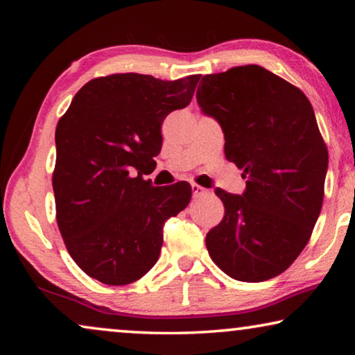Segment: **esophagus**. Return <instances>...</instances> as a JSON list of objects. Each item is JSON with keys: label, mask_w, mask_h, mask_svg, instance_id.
<instances>
[{"label": "esophagus", "mask_w": 355, "mask_h": 355, "mask_svg": "<svg viewBox=\"0 0 355 355\" xmlns=\"http://www.w3.org/2000/svg\"><path fill=\"white\" fill-rule=\"evenodd\" d=\"M191 189H192V196H194V199H199V197L208 194V189L202 188V186H199V184H192Z\"/></svg>", "instance_id": "34e87169"}]
</instances>
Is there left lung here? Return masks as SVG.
<instances>
[{
  "label": "left lung",
  "instance_id": "1",
  "mask_svg": "<svg viewBox=\"0 0 355 355\" xmlns=\"http://www.w3.org/2000/svg\"><path fill=\"white\" fill-rule=\"evenodd\" d=\"M197 103L224 131L225 158L248 178L241 196L218 188L224 219L207 233L232 279L263 282L290 268L321 213L329 155L304 92L260 65L205 75Z\"/></svg>",
  "mask_w": 355,
  "mask_h": 355
}]
</instances>
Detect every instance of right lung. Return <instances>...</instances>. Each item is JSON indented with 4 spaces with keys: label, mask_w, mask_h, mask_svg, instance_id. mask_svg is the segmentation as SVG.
<instances>
[{
    "label": "right lung",
    "mask_w": 355,
    "mask_h": 355,
    "mask_svg": "<svg viewBox=\"0 0 355 355\" xmlns=\"http://www.w3.org/2000/svg\"><path fill=\"white\" fill-rule=\"evenodd\" d=\"M199 80L95 78L59 119L58 227L70 257L101 284L128 285L146 275L158 261L166 220L188 207V183L155 188L142 175L163 146L161 123L191 103Z\"/></svg>",
    "instance_id": "right-lung-1"
}]
</instances>
